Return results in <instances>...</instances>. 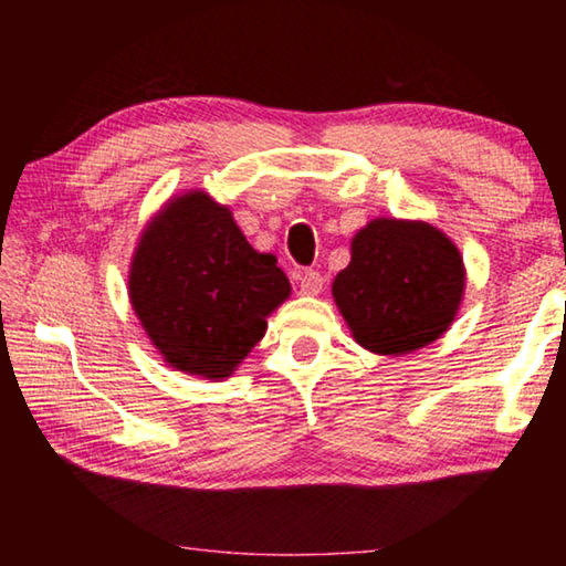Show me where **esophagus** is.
<instances>
[{
	"instance_id": "34e87169",
	"label": "esophagus",
	"mask_w": 566,
	"mask_h": 566,
	"mask_svg": "<svg viewBox=\"0 0 566 566\" xmlns=\"http://www.w3.org/2000/svg\"><path fill=\"white\" fill-rule=\"evenodd\" d=\"M324 286V276L317 270H304L300 274V292L302 294H319Z\"/></svg>"
}]
</instances>
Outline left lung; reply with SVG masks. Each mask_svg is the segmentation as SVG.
Returning a JSON list of instances; mask_svg holds the SVG:
<instances>
[{
	"label": "left lung",
	"mask_w": 566,
	"mask_h": 566,
	"mask_svg": "<svg viewBox=\"0 0 566 566\" xmlns=\"http://www.w3.org/2000/svg\"><path fill=\"white\" fill-rule=\"evenodd\" d=\"M464 292L459 249L424 222L375 219L352 239L332 294L364 349L409 354L442 337Z\"/></svg>",
	"instance_id": "left-lung-1"
}]
</instances>
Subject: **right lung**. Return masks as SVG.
I'll list each match as a JSON object with an SVG mask.
<instances>
[{"label": "right lung", "instance_id": "add662e5", "mask_svg": "<svg viewBox=\"0 0 566 566\" xmlns=\"http://www.w3.org/2000/svg\"><path fill=\"white\" fill-rule=\"evenodd\" d=\"M290 296L272 254H260L232 212L205 191L169 202L139 239L129 300L165 359L187 375L222 379L264 337Z\"/></svg>", "mask_w": 566, "mask_h": 566}]
</instances>
